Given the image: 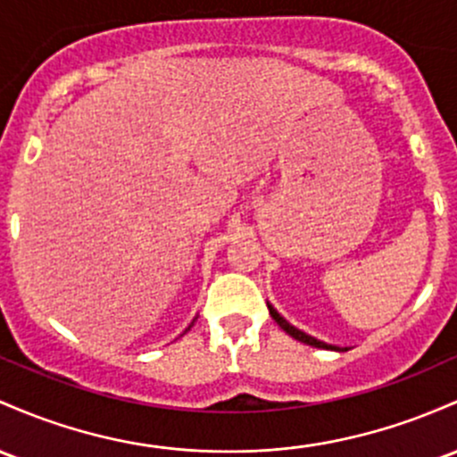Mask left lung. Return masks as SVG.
Here are the masks:
<instances>
[{"label":"left lung","instance_id":"left-lung-1","mask_svg":"<svg viewBox=\"0 0 457 457\" xmlns=\"http://www.w3.org/2000/svg\"><path fill=\"white\" fill-rule=\"evenodd\" d=\"M269 312H270V317L275 319V323H278L279 328H282L286 334H288V336H293L295 340H299V343H305V345H310V347H319V349H336V347H332V345H325V343H320V340L312 338V336L303 334L302 329L293 328V325H290L288 320H286L284 317H279V312H278V310L273 308V305H269Z\"/></svg>","mask_w":457,"mask_h":457}]
</instances>
